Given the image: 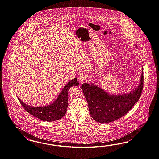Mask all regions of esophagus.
<instances>
[{
    "instance_id": "34e87169",
    "label": "esophagus",
    "mask_w": 159,
    "mask_h": 159,
    "mask_svg": "<svg viewBox=\"0 0 159 159\" xmlns=\"http://www.w3.org/2000/svg\"><path fill=\"white\" fill-rule=\"evenodd\" d=\"M88 74L87 73H82V74L80 75L79 76V80L80 81H84L87 80V79H88Z\"/></svg>"
}]
</instances>
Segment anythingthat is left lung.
Masks as SVG:
<instances>
[{
  "mask_svg": "<svg viewBox=\"0 0 159 159\" xmlns=\"http://www.w3.org/2000/svg\"><path fill=\"white\" fill-rule=\"evenodd\" d=\"M143 84L142 68L139 84L129 93L110 94L92 83H84L81 89L89 105L91 117L98 122L106 124L118 120L131 110L139 100Z\"/></svg>",
  "mask_w": 159,
  "mask_h": 159,
  "instance_id": "1",
  "label": "left lung"
}]
</instances>
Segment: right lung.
<instances>
[{"mask_svg":"<svg viewBox=\"0 0 159 159\" xmlns=\"http://www.w3.org/2000/svg\"><path fill=\"white\" fill-rule=\"evenodd\" d=\"M77 78L69 81L58 94L56 100L49 105L34 107L23 103L18 97L21 105L25 110L41 120L52 122L61 119L66 114L68 103V90L72 86H78Z\"/></svg>","mask_w":159,"mask_h":159,"instance_id":"obj_1","label":"right lung"}]
</instances>
